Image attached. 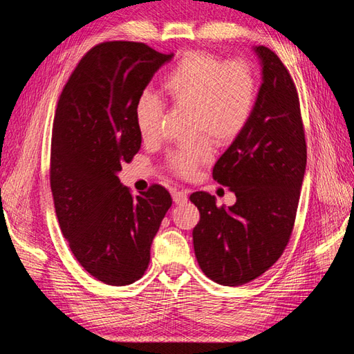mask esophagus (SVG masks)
I'll list each match as a JSON object with an SVG mask.
<instances>
[{
    "label": "esophagus",
    "instance_id": "esophagus-1",
    "mask_svg": "<svg viewBox=\"0 0 354 354\" xmlns=\"http://www.w3.org/2000/svg\"><path fill=\"white\" fill-rule=\"evenodd\" d=\"M187 190H174L173 192V199L176 203H185L187 201Z\"/></svg>",
    "mask_w": 354,
    "mask_h": 354
}]
</instances>
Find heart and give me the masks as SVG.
<instances>
[{"mask_svg":"<svg viewBox=\"0 0 354 354\" xmlns=\"http://www.w3.org/2000/svg\"><path fill=\"white\" fill-rule=\"evenodd\" d=\"M160 90L173 108L190 111L194 134L203 136L165 158L171 173L189 178L212 155L207 135L218 145H227L243 133L254 112L257 80L243 60L226 62L209 51H187L167 73ZM164 112L165 103L155 94L145 91L137 97L134 120L145 142L158 137Z\"/></svg>","mask_w":354,"mask_h":354,"instance_id":"b5f03b06","label":"heart"}]
</instances>
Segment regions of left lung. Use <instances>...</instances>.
<instances>
[{
    "instance_id": "left-lung-1",
    "label": "left lung",
    "mask_w": 354,
    "mask_h": 354,
    "mask_svg": "<svg viewBox=\"0 0 354 354\" xmlns=\"http://www.w3.org/2000/svg\"><path fill=\"white\" fill-rule=\"evenodd\" d=\"M263 84L243 133L212 168V178L236 195L224 208L205 192L194 248L201 270L224 286L248 283L281 259L294 229L307 162L304 125L295 84L270 48L255 47Z\"/></svg>"
}]
</instances>
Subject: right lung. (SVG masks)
<instances>
[{
	"mask_svg": "<svg viewBox=\"0 0 354 354\" xmlns=\"http://www.w3.org/2000/svg\"><path fill=\"white\" fill-rule=\"evenodd\" d=\"M173 56L145 42H100L82 56L57 102L50 152L56 216L75 259L103 283L140 279L173 203L160 185L134 196L116 176L142 146L136 100Z\"/></svg>",
	"mask_w": 354,
	"mask_h": 354,
	"instance_id": "add662e5",
	"label": "right lung"
}]
</instances>
